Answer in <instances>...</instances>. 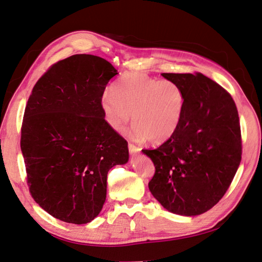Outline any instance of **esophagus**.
<instances>
[{"label": "esophagus", "mask_w": 262, "mask_h": 262, "mask_svg": "<svg viewBox=\"0 0 262 262\" xmlns=\"http://www.w3.org/2000/svg\"><path fill=\"white\" fill-rule=\"evenodd\" d=\"M140 149L139 146H136L135 144H132V143H129V151H130V153H132V155H137V153H139L140 152Z\"/></svg>", "instance_id": "1"}]
</instances>
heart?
<instances>
[{
	"instance_id": "obj_1",
	"label": "heart",
	"mask_w": 262,
	"mask_h": 262,
	"mask_svg": "<svg viewBox=\"0 0 262 262\" xmlns=\"http://www.w3.org/2000/svg\"><path fill=\"white\" fill-rule=\"evenodd\" d=\"M186 98L171 80H158L141 72H127L101 98V109L113 130L122 132L132 117V140L162 143L174 135L183 116Z\"/></svg>"
}]
</instances>
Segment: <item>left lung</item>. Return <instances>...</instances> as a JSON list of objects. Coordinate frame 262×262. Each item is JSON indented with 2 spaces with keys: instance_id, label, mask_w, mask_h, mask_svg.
<instances>
[{
  "instance_id": "left-lung-1",
  "label": "left lung",
  "mask_w": 262,
  "mask_h": 262,
  "mask_svg": "<svg viewBox=\"0 0 262 262\" xmlns=\"http://www.w3.org/2000/svg\"><path fill=\"white\" fill-rule=\"evenodd\" d=\"M186 98L174 135L157 149H143L156 167L149 190L172 213L196 215L225 195L241 161L238 110L230 93L199 72L162 73Z\"/></svg>"
}]
</instances>
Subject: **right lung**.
<instances>
[{"label": "right lung", "mask_w": 262, "mask_h": 262, "mask_svg": "<svg viewBox=\"0 0 262 262\" xmlns=\"http://www.w3.org/2000/svg\"><path fill=\"white\" fill-rule=\"evenodd\" d=\"M118 71L97 55L74 54L54 63L35 83L21 127L30 193L54 218L83 225L106 198V177L129 160L126 140L101 109Z\"/></svg>", "instance_id": "right-lung-1"}]
</instances>
